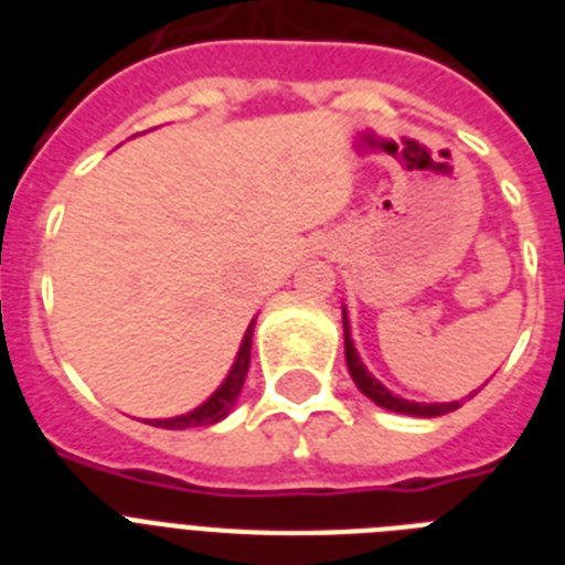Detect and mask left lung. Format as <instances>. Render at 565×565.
Segmentation results:
<instances>
[{
    "label": "left lung",
    "mask_w": 565,
    "mask_h": 565,
    "mask_svg": "<svg viewBox=\"0 0 565 565\" xmlns=\"http://www.w3.org/2000/svg\"><path fill=\"white\" fill-rule=\"evenodd\" d=\"M343 334H345V366H349V375L352 381L358 384L366 398L377 404V407H386V411L393 413H407V416H422V419H430V416H443V413L455 411L460 407V402H443V404H422V402H407L402 395H393L386 390L375 375H372L366 366H363L361 354L354 349L352 343V331H349V317H345V308H343Z\"/></svg>",
    "instance_id": "obj_1"
}]
</instances>
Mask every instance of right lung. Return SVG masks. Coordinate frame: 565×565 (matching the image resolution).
Masks as SVG:
<instances>
[{
  "label": "right lung",
  "mask_w": 565,
  "mask_h": 565,
  "mask_svg": "<svg viewBox=\"0 0 565 565\" xmlns=\"http://www.w3.org/2000/svg\"><path fill=\"white\" fill-rule=\"evenodd\" d=\"M252 331H255V319H252V326L246 328V334H243V343H239L237 361L231 366V372L225 375V381L220 384V390L202 402L195 411L184 413V416H172V419H152L149 425L154 428H170V430H184V428H202V425H213V422L225 419L237 402L239 390H243V381H246L248 372V361H252Z\"/></svg>",
  "instance_id": "1"
}]
</instances>
